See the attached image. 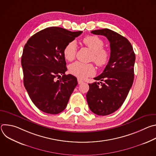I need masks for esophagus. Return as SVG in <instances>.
<instances>
[{"label":"esophagus","instance_id":"34e87169","mask_svg":"<svg viewBox=\"0 0 156 156\" xmlns=\"http://www.w3.org/2000/svg\"><path fill=\"white\" fill-rule=\"evenodd\" d=\"M78 84H81V83H83V81L80 78H78Z\"/></svg>","mask_w":156,"mask_h":156}]
</instances>
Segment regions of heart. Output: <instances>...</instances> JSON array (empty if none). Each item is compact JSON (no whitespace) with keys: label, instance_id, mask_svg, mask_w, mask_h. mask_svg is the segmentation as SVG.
Returning a JSON list of instances; mask_svg holds the SVG:
<instances>
[{"label":"heart","instance_id":"b5f03b06","mask_svg":"<svg viewBox=\"0 0 156 156\" xmlns=\"http://www.w3.org/2000/svg\"><path fill=\"white\" fill-rule=\"evenodd\" d=\"M83 42L84 45L92 51L91 60L100 67L105 66L110 60L109 52L104 49V41L96 36H86ZM77 52V44L75 41L69 42L65 47L63 53V56L68 61H72L76 56ZM70 73L78 78L85 79L89 76H93L95 73V68L92 63H83L76 62L69 66Z\"/></svg>","mask_w":156,"mask_h":156}]
</instances>
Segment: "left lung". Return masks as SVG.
<instances>
[{"mask_svg": "<svg viewBox=\"0 0 156 156\" xmlns=\"http://www.w3.org/2000/svg\"><path fill=\"white\" fill-rule=\"evenodd\" d=\"M91 33L105 36L110 42V56L103 72L94 78L101 82L89 84L87 102L98 115H107L118 110L126 99L134 80L135 54L129 41L109 29Z\"/></svg>", "mask_w": 156, "mask_h": 156, "instance_id": "left-lung-1", "label": "left lung"}]
</instances>
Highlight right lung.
I'll list each match as a JSON object with an SVG mask.
<instances>
[{
  "label": "right lung",
  "instance_id": "obj_1",
  "mask_svg": "<svg viewBox=\"0 0 156 156\" xmlns=\"http://www.w3.org/2000/svg\"><path fill=\"white\" fill-rule=\"evenodd\" d=\"M82 33L49 27L32 36L24 46L21 57L24 86L32 102L44 112H62L78 84L75 76L65 75L67 69L63 51Z\"/></svg>",
  "mask_w": 156,
  "mask_h": 156
}]
</instances>
